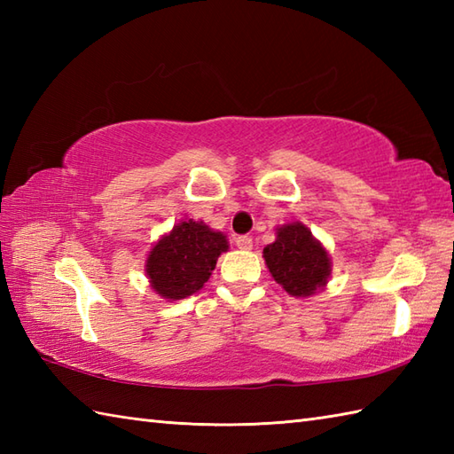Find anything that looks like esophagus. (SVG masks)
I'll return each instance as SVG.
<instances>
[{"mask_svg":"<svg viewBox=\"0 0 454 454\" xmlns=\"http://www.w3.org/2000/svg\"><path fill=\"white\" fill-rule=\"evenodd\" d=\"M234 242H236V246H238L239 249H252V246H254L252 238H249V236H236Z\"/></svg>","mask_w":454,"mask_h":454,"instance_id":"obj_1","label":"esophagus"}]
</instances>
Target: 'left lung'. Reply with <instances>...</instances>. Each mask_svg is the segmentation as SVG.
<instances>
[{
	"label": "left lung",
	"instance_id": "1",
	"mask_svg": "<svg viewBox=\"0 0 454 454\" xmlns=\"http://www.w3.org/2000/svg\"><path fill=\"white\" fill-rule=\"evenodd\" d=\"M273 278L293 296H310L327 283L330 257L302 224L278 228L277 239L263 249Z\"/></svg>",
	"mask_w": 454,
	"mask_h": 454
}]
</instances>
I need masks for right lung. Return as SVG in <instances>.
<instances>
[{
    "label": "right lung",
    "mask_w": 454,
    "mask_h": 454,
    "mask_svg": "<svg viewBox=\"0 0 454 454\" xmlns=\"http://www.w3.org/2000/svg\"><path fill=\"white\" fill-rule=\"evenodd\" d=\"M226 249L224 234L212 232L202 222H181L150 252L146 273L153 291L171 301L197 293Z\"/></svg>",
    "instance_id": "right-lung-1"
}]
</instances>
